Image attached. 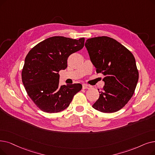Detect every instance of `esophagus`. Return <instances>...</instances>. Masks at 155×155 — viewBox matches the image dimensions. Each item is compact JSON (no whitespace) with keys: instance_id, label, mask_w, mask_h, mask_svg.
I'll list each match as a JSON object with an SVG mask.
<instances>
[{"instance_id":"1","label":"esophagus","mask_w":155,"mask_h":155,"mask_svg":"<svg viewBox=\"0 0 155 155\" xmlns=\"http://www.w3.org/2000/svg\"><path fill=\"white\" fill-rule=\"evenodd\" d=\"M82 88H83L84 89H89L91 88V86H90V85H87V84H83Z\"/></svg>"}]
</instances>
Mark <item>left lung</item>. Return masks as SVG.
Listing matches in <instances>:
<instances>
[{
    "label": "left lung",
    "instance_id": "8db88e82",
    "mask_svg": "<svg viewBox=\"0 0 155 155\" xmlns=\"http://www.w3.org/2000/svg\"><path fill=\"white\" fill-rule=\"evenodd\" d=\"M85 45L96 72L104 76V86L92 107L103 113L119 111L132 97L138 82L134 55L116 40L106 36L87 39Z\"/></svg>",
    "mask_w": 155,
    "mask_h": 155
}]
</instances>
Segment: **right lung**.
Wrapping results in <instances>:
<instances>
[{
	"label": "right lung",
	"mask_w": 155,
	"mask_h": 155,
	"mask_svg": "<svg viewBox=\"0 0 155 155\" xmlns=\"http://www.w3.org/2000/svg\"><path fill=\"white\" fill-rule=\"evenodd\" d=\"M84 42V38L52 37L37 44L26 55L22 82L28 96L40 110L49 113L61 111L81 91L80 84L59 86V72L67 68L69 56L82 49Z\"/></svg>",
	"instance_id": "right-lung-1"
}]
</instances>
